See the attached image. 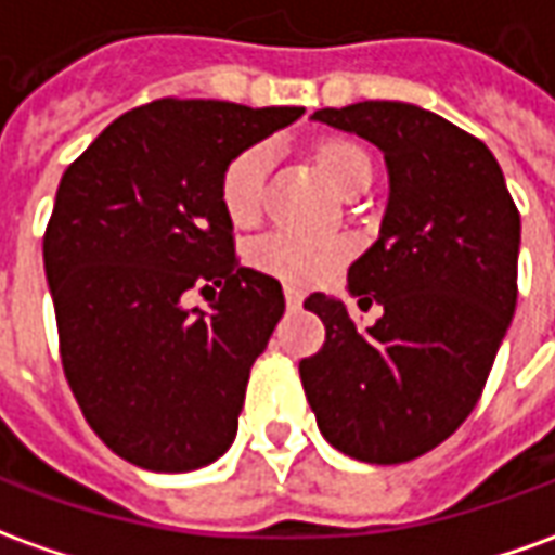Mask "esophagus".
<instances>
[{"instance_id":"esophagus-1","label":"esophagus","mask_w":555,"mask_h":555,"mask_svg":"<svg viewBox=\"0 0 555 555\" xmlns=\"http://www.w3.org/2000/svg\"><path fill=\"white\" fill-rule=\"evenodd\" d=\"M284 296H286V305H289V308H301V301H305V293H301L299 286H286Z\"/></svg>"}]
</instances>
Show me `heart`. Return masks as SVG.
<instances>
[{
	"mask_svg": "<svg viewBox=\"0 0 555 555\" xmlns=\"http://www.w3.org/2000/svg\"><path fill=\"white\" fill-rule=\"evenodd\" d=\"M269 166V144H254V147L241 151L227 166L223 181H220V198H223V208L232 223L247 227L259 217ZM320 166L326 171L328 181L344 193L362 171H372V159L353 141H326L320 147ZM344 256H347V241L332 238V235H301V232H286V229L256 238L250 247V259L256 269L296 286L314 284L320 278H326Z\"/></svg>",
	"mask_w": 555,
	"mask_h": 555,
	"instance_id": "1",
	"label": "heart"
}]
</instances>
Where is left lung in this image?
<instances>
[{"label": "left lung", "mask_w": 555, "mask_h": 555, "mask_svg": "<svg viewBox=\"0 0 555 555\" xmlns=\"http://www.w3.org/2000/svg\"><path fill=\"white\" fill-rule=\"evenodd\" d=\"M314 120L380 147L389 202L380 235L347 271L357 328L341 299L305 308L326 326L299 374L328 444L372 465L411 462L475 411L517 308L519 211L487 144L408 102L320 108Z\"/></svg>", "instance_id": "obj_1"}]
</instances>
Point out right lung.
Returning a JSON list of instances; mask_svg holds the SVG:
<instances>
[{"instance_id": "1", "label": "right lung", "mask_w": 555, "mask_h": 555, "mask_svg": "<svg viewBox=\"0 0 555 555\" xmlns=\"http://www.w3.org/2000/svg\"><path fill=\"white\" fill-rule=\"evenodd\" d=\"M301 114L156 99L66 168L44 232L60 357L90 429L120 460L196 472L235 441L284 289L238 262L220 181ZM190 288L212 296L208 312L182 308Z\"/></svg>"}]
</instances>
